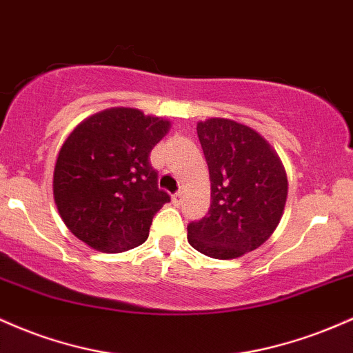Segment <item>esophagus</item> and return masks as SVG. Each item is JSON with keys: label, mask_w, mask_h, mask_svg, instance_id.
<instances>
[{"label": "esophagus", "mask_w": 353, "mask_h": 353, "mask_svg": "<svg viewBox=\"0 0 353 353\" xmlns=\"http://www.w3.org/2000/svg\"><path fill=\"white\" fill-rule=\"evenodd\" d=\"M181 198H183V193L178 192V193H175V195L172 196V201H173V203H175V205H180V203H181Z\"/></svg>", "instance_id": "34e87169"}]
</instances>
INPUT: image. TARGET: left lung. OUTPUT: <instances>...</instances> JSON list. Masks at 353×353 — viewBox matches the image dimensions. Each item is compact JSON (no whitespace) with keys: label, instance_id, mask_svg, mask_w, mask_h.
Listing matches in <instances>:
<instances>
[{"label":"left lung","instance_id":"left-lung-1","mask_svg":"<svg viewBox=\"0 0 353 353\" xmlns=\"http://www.w3.org/2000/svg\"><path fill=\"white\" fill-rule=\"evenodd\" d=\"M212 183L208 215L188 225V243L210 259L255 250L282 220L288 180L279 153L256 130L230 120L198 121Z\"/></svg>","mask_w":353,"mask_h":353}]
</instances>
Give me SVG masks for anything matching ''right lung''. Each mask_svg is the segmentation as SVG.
I'll return each mask as SVG.
<instances>
[{
  "label": "right lung",
  "instance_id": "obj_1",
  "mask_svg": "<svg viewBox=\"0 0 353 353\" xmlns=\"http://www.w3.org/2000/svg\"><path fill=\"white\" fill-rule=\"evenodd\" d=\"M170 126L130 106L103 110L74 126L57 157L53 196L77 239L105 253L148 239L153 216L170 201L148 157Z\"/></svg>",
  "mask_w": 353,
  "mask_h": 353
}]
</instances>
